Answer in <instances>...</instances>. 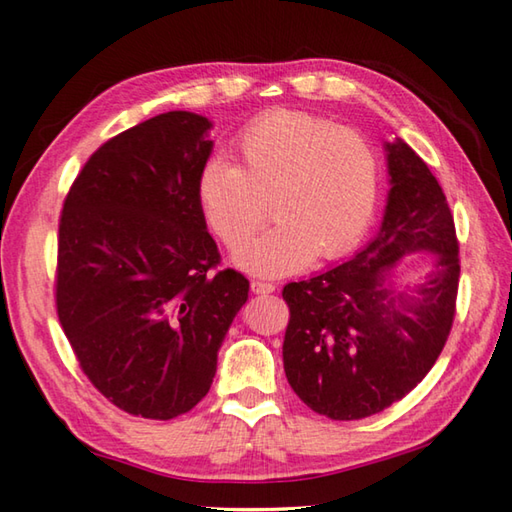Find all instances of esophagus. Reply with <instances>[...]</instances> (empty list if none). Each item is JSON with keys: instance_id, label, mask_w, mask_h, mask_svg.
<instances>
[{"instance_id": "obj_1", "label": "esophagus", "mask_w": 512, "mask_h": 512, "mask_svg": "<svg viewBox=\"0 0 512 512\" xmlns=\"http://www.w3.org/2000/svg\"><path fill=\"white\" fill-rule=\"evenodd\" d=\"M276 290L274 283H267V281H251V292L254 294H272Z\"/></svg>"}]
</instances>
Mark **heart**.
Returning <instances> with one entry per match:
<instances>
[{
    "instance_id": "b5f03b06",
    "label": "heart",
    "mask_w": 512,
    "mask_h": 512,
    "mask_svg": "<svg viewBox=\"0 0 512 512\" xmlns=\"http://www.w3.org/2000/svg\"><path fill=\"white\" fill-rule=\"evenodd\" d=\"M233 152L238 166L209 159L197 175L206 224L238 249L271 210L277 218L238 251L240 270L285 276L360 245L380 197V159L360 132L310 112L272 110L242 128Z\"/></svg>"
}]
</instances>
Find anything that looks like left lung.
<instances>
[{
	"label": "left lung",
	"instance_id": "left-lung-1",
	"mask_svg": "<svg viewBox=\"0 0 512 512\" xmlns=\"http://www.w3.org/2000/svg\"><path fill=\"white\" fill-rule=\"evenodd\" d=\"M391 191L382 227L348 263L288 283L283 369L294 393L333 420L380 414L432 371L450 337L459 292L454 215L432 170L407 143H387ZM436 250L414 293L390 274L409 250Z\"/></svg>",
	"mask_w": 512,
	"mask_h": 512
}]
</instances>
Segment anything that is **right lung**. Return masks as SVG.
<instances>
[{
	"instance_id": "1",
	"label": "right lung",
	"mask_w": 512,
	"mask_h": 512,
	"mask_svg": "<svg viewBox=\"0 0 512 512\" xmlns=\"http://www.w3.org/2000/svg\"><path fill=\"white\" fill-rule=\"evenodd\" d=\"M209 119L166 112L105 141L58 224L56 312L94 389L130 416L170 420L211 389L249 281L218 270L197 202Z\"/></svg>"
}]
</instances>
